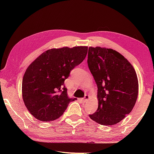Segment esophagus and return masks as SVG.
<instances>
[{"mask_svg": "<svg viewBox=\"0 0 154 154\" xmlns=\"http://www.w3.org/2000/svg\"><path fill=\"white\" fill-rule=\"evenodd\" d=\"M89 98H90V96H88V95H85V97L83 98V102H87V101L89 100Z\"/></svg>", "mask_w": 154, "mask_h": 154, "instance_id": "esophagus-1", "label": "esophagus"}]
</instances>
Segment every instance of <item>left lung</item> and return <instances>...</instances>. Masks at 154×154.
I'll list each match as a JSON object with an SVG mask.
<instances>
[{
	"label": "left lung",
	"instance_id": "obj_1",
	"mask_svg": "<svg viewBox=\"0 0 154 154\" xmlns=\"http://www.w3.org/2000/svg\"><path fill=\"white\" fill-rule=\"evenodd\" d=\"M88 64L98 87V106L90 118L110 126L132 111L139 93L136 71L126 58L112 49L90 47Z\"/></svg>",
	"mask_w": 154,
	"mask_h": 154
}]
</instances>
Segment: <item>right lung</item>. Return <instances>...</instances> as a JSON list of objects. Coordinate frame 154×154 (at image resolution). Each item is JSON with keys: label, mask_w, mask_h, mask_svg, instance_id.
I'll use <instances>...</instances> for the list:
<instances>
[{"label": "right lung", "mask_w": 154, "mask_h": 154, "mask_svg": "<svg viewBox=\"0 0 154 154\" xmlns=\"http://www.w3.org/2000/svg\"><path fill=\"white\" fill-rule=\"evenodd\" d=\"M87 53L86 46L48 49L27 68L22 79V98L28 111L36 119L55 120L76 99L67 96L64 81L71 70L82 63Z\"/></svg>", "instance_id": "1"}]
</instances>
